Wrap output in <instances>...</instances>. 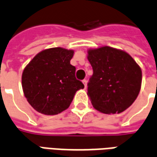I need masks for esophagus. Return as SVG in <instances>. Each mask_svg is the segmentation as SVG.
I'll return each instance as SVG.
<instances>
[{"label":"esophagus","instance_id":"34e87169","mask_svg":"<svg viewBox=\"0 0 157 157\" xmlns=\"http://www.w3.org/2000/svg\"><path fill=\"white\" fill-rule=\"evenodd\" d=\"M82 82H83V84H84V86H85V88L86 87V84H87V81L86 80V79H84L83 81H82Z\"/></svg>","mask_w":157,"mask_h":157}]
</instances>
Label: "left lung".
I'll return each instance as SVG.
<instances>
[{
  "instance_id": "obj_1",
  "label": "left lung",
  "mask_w": 157,
  "mask_h": 157,
  "mask_svg": "<svg viewBox=\"0 0 157 157\" xmlns=\"http://www.w3.org/2000/svg\"><path fill=\"white\" fill-rule=\"evenodd\" d=\"M87 59L93 70L87 88L93 108L106 114L124 112L140 91V67L127 52L109 46L89 48Z\"/></svg>"
}]
</instances>
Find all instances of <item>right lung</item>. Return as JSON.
Here are the masks:
<instances>
[{"label": "right lung", "instance_id": "1", "mask_svg": "<svg viewBox=\"0 0 157 157\" xmlns=\"http://www.w3.org/2000/svg\"><path fill=\"white\" fill-rule=\"evenodd\" d=\"M74 50L57 47L42 50L27 65L22 75L25 98L36 111L55 115L67 109L75 92L84 88L71 65Z\"/></svg>", "mask_w": 157, "mask_h": 157}]
</instances>
